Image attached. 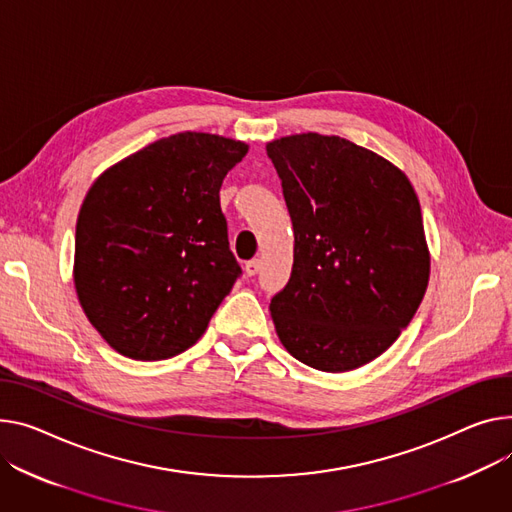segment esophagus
Returning <instances> with one entry per match:
<instances>
[{"label": "esophagus", "mask_w": 512, "mask_h": 512, "mask_svg": "<svg viewBox=\"0 0 512 512\" xmlns=\"http://www.w3.org/2000/svg\"><path fill=\"white\" fill-rule=\"evenodd\" d=\"M259 267H261L259 259H251V261H247V263H245V274H247L249 278H253V276H257Z\"/></svg>", "instance_id": "esophagus-1"}]
</instances>
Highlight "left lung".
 I'll list each match as a JSON object with an SVG mask.
<instances>
[{"mask_svg": "<svg viewBox=\"0 0 512 512\" xmlns=\"http://www.w3.org/2000/svg\"><path fill=\"white\" fill-rule=\"evenodd\" d=\"M294 228L288 284L271 298L280 342L302 364L354 370L410 325L428 286L420 201L389 160L337 135L267 144Z\"/></svg>", "mask_w": 512, "mask_h": 512, "instance_id": "obj_1", "label": "left lung"}]
</instances>
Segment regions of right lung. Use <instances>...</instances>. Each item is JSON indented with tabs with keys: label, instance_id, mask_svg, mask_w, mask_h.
<instances>
[{
	"label": "right lung",
	"instance_id": "right-lung-1",
	"mask_svg": "<svg viewBox=\"0 0 512 512\" xmlns=\"http://www.w3.org/2000/svg\"><path fill=\"white\" fill-rule=\"evenodd\" d=\"M247 144L185 131L102 173L76 224L82 309L119 354L166 360L191 348L241 278L220 187Z\"/></svg>",
	"mask_w": 512,
	"mask_h": 512
}]
</instances>
